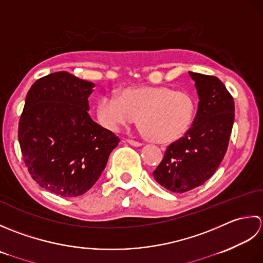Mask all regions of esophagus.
I'll return each mask as SVG.
<instances>
[{
  "mask_svg": "<svg viewBox=\"0 0 263 263\" xmlns=\"http://www.w3.org/2000/svg\"><path fill=\"white\" fill-rule=\"evenodd\" d=\"M125 142L128 143V144H130V145H133V146H137V147L143 145V143L138 142V141H134V139H125Z\"/></svg>",
  "mask_w": 263,
  "mask_h": 263,
  "instance_id": "34e87169",
  "label": "esophagus"
}]
</instances>
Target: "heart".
<instances>
[{"label": "heart", "instance_id": "obj_1", "mask_svg": "<svg viewBox=\"0 0 263 263\" xmlns=\"http://www.w3.org/2000/svg\"><path fill=\"white\" fill-rule=\"evenodd\" d=\"M98 118L112 132H119L137 120L147 136L160 143L174 142L189 130L195 112L194 98L185 90L165 86L130 87L119 96L102 95Z\"/></svg>", "mask_w": 263, "mask_h": 263}]
</instances>
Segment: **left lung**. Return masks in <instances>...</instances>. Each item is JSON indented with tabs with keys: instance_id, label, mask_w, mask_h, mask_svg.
I'll return each mask as SVG.
<instances>
[{
	"instance_id": "1",
	"label": "left lung",
	"mask_w": 263,
	"mask_h": 263,
	"mask_svg": "<svg viewBox=\"0 0 263 263\" xmlns=\"http://www.w3.org/2000/svg\"><path fill=\"white\" fill-rule=\"evenodd\" d=\"M195 82L199 106L184 137L168 146L153 176L171 192L184 193L201 186L216 173L226 154L235 105L220 79L189 71Z\"/></svg>"
}]
</instances>
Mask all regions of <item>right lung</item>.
<instances>
[{"label": "right lung", "mask_w": 263, "mask_h": 263, "mask_svg": "<svg viewBox=\"0 0 263 263\" xmlns=\"http://www.w3.org/2000/svg\"><path fill=\"white\" fill-rule=\"evenodd\" d=\"M94 86L59 71L36 80L27 93L18 128L21 153L33 179L57 195L92 189L120 142L88 115Z\"/></svg>", "instance_id": "add662e5"}]
</instances>
